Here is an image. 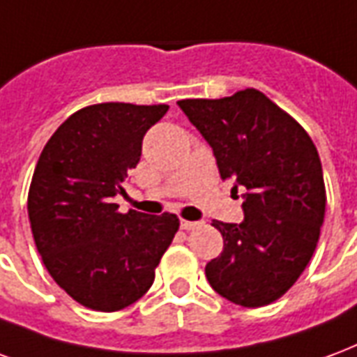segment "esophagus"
<instances>
[{"label":"esophagus","mask_w":357,"mask_h":357,"mask_svg":"<svg viewBox=\"0 0 357 357\" xmlns=\"http://www.w3.org/2000/svg\"><path fill=\"white\" fill-rule=\"evenodd\" d=\"M202 222H194V220H181V228L182 230H196L199 228Z\"/></svg>","instance_id":"34e87169"}]
</instances>
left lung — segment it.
<instances>
[{
    "instance_id": "obj_1",
    "label": "left lung",
    "mask_w": 357,
    "mask_h": 357,
    "mask_svg": "<svg viewBox=\"0 0 357 357\" xmlns=\"http://www.w3.org/2000/svg\"><path fill=\"white\" fill-rule=\"evenodd\" d=\"M178 106L213 148L220 176L247 190L243 222L213 220L225 249L207 262V282L245 308L274 303L310 262L324 225L327 196L316 146L257 89Z\"/></svg>"
}]
</instances>
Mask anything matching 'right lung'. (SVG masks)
I'll list each match as a JSON object with an SVG mask.
<instances>
[{
  "instance_id": "add662e5",
  "label": "right lung",
  "mask_w": 357,
  "mask_h": 357,
  "mask_svg": "<svg viewBox=\"0 0 357 357\" xmlns=\"http://www.w3.org/2000/svg\"><path fill=\"white\" fill-rule=\"evenodd\" d=\"M167 104L102 102L72 114L43 148L28 192L33 241L47 272L75 303L121 310L152 287L178 230L171 213H119L114 197L137 167L142 139Z\"/></svg>"
}]
</instances>
